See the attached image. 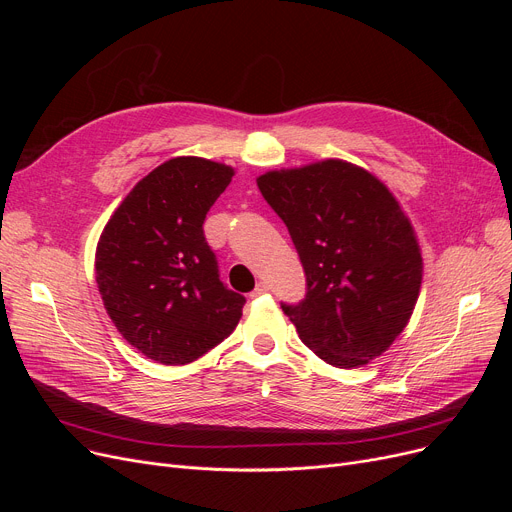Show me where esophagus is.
Wrapping results in <instances>:
<instances>
[{
    "mask_svg": "<svg viewBox=\"0 0 512 512\" xmlns=\"http://www.w3.org/2000/svg\"><path fill=\"white\" fill-rule=\"evenodd\" d=\"M267 290H270V284H267V282H259L257 286H255V290L251 292V297L255 299V297H261V294H265Z\"/></svg>",
    "mask_w": 512,
    "mask_h": 512,
    "instance_id": "esophagus-1",
    "label": "esophagus"
}]
</instances>
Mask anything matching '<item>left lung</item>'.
<instances>
[{"label": "left lung", "mask_w": 512, "mask_h": 512, "mask_svg": "<svg viewBox=\"0 0 512 512\" xmlns=\"http://www.w3.org/2000/svg\"><path fill=\"white\" fill-rule=\"evenodd\" d=\"M257 186L303 263L305 299L280 303L301 340L340 369L380 357L407 326L423 272L415 232L392 193L340 159L267 172Z\"/></svg>", "instance_id": "8db88e82"}]
</instances>
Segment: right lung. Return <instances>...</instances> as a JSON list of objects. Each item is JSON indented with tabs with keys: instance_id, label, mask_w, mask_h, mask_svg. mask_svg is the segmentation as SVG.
<instances>
[{
	"instance_id": "obj_1",
	"label": "right lung",
	"mask_w": 512,
	"mask_h": 512,
	"mask_svg": "<svg viewBox=\"0 0 512 512\" xmlns=\"http://www.w3.org/2000/svg\"><path fill=\"white\" fill-rule=\"evenodd\" d=\"M234 170L174 157L132 188L103 228L95 274L107 315L164 365L203 357L228 338L247 299L220 280L203 222Z\"/></svg>"
}]
</instances>
